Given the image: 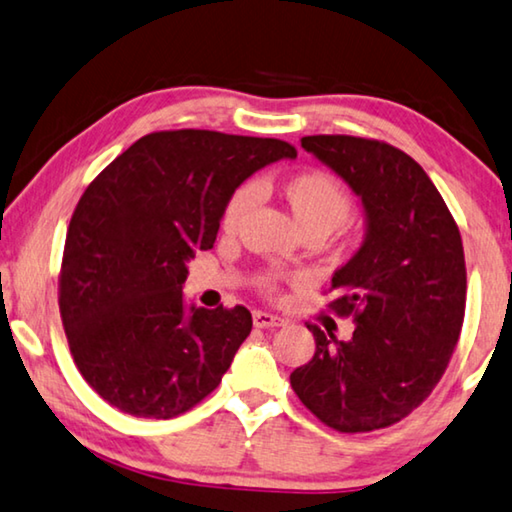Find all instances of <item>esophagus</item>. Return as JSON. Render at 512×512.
I'll return each mask as SVG.
<instances>
[{
    "mask_svg": "<svg viewBox=\"0 0 512 512\" xmlns=\"http://www.w3.org/2000/svg\"><path fill=\"white\" fill-rule=\"evenodd\" d=\"M253 323L257 328H280L285 326V319H280V316H275L271 312H262V310H255L253 312Z\"/></svg>",
    "mask_w": 512,
    "mask_h": 512,
    "instance_id": "esophagus-1",
    "label": "esophagus"
}]
</instances>
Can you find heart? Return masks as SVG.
Masks as SVG:
<instances>
[{
	"instance_id": "heart-1",
	"label": "heart",
	"mask_w": 512,
	"mask_h": 512,
	"mask_svg": "<svg viewBox=\"0 0 512 512\" xmlns=\"http://www.w3.org/2000/svg\"><path fill=\"white\" fill-rule=\"evenodd\" d=\"M280 198L285 200L300 232H316L321 237H328L339 225H344L353 209L351 193L346 191V186L335 175L326 173V170H305V173L289 177L280 184ZM253 202V186H241V189L234 191L223 209V230H237L243 216L253 207ZM264 287H273L271 278L264 280Z\"/></svg>"
}]
</instances>
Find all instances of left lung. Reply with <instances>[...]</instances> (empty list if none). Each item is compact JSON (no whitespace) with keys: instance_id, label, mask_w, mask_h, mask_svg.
<instances>
[{"instance_id":"1","label":"left lung","mask_w":512,"mask_h":512,"mask_svg":"<svg viewBox=\"0 0 512 512\" xmlns=\"http://www.w3.org/2000/svg\"><path fill=\"white\" fill-rule=\"evenodd\" d=\"M364 209V241L332 275L330 310L353 337L319 326L314 358L291 373L312 415L339 433L387 428L440 383L465 319L467 271L458 225L431 177L394 145L358 136H303Z\"/></svg>"}]
</instances>
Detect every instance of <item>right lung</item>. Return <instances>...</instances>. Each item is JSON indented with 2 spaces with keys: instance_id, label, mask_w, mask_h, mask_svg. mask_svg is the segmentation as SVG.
<instances>
[{
  "instance_id": "right-lung-1",
  "label": "right lung",
  "mask_w": 512,
  "mask_h": 512,
  "mask_svg": "<svg viewBox=\"0 0 512 512\" xmlns=\"http://www.w3.org/2000/svg\"><path fill=\"white\" fill-rule=\"evenodd\" d=\"M294 157L278 139L154 132L88 184L66 234L59 307L77 369L113 408L170 419L221 383L253 316L186 307V264L214 246L250 175Z\"/></svg>"
}]
</instances>
